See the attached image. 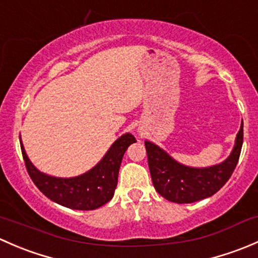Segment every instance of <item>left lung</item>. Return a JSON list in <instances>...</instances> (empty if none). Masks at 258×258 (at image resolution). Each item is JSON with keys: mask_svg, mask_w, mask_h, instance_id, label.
Masks as SVG:
<instances>
[{"mask_svg": "<svg viewBox=\"0 0 258 258\" xmlns=\"http://www.w3.org/2000/svg\"><path fill=\"white\" fill-rule=\"evenodd\" d=\"M243 144V122L232 152L223 162L210 167H189L177 162L165 150L145 141L151 178L156 191L176 204H192L215 195L235 171Z\"/></svg>", "mask_w": 258, "mask_h": 258, "instance_id": "left-lung-1", "label": "left lung"}]
</instances>
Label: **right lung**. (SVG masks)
Instances as JSON below:
<instances>
[{"mask_svg":"<svg viewBox=\"0 0 258 258\" xmlns=\"http://www.w3.org/2000/svg\"><path fill=\"white\" fill-rule=\"evenodd\" d=\"M20 142L28 175L46 197L67 209L91 211L111 201L117 186L122 157L128 146L136 142V139L131 134L122 135L95 167L69 178L53 177L38 171L28 158L21 137Z\"/></svg>","mask_w":258,"mask_h":258,"instance_id":"1","label":"right lung"}]
</instances>
